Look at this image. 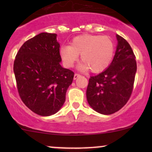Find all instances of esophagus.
Returning <instances> with one entry per match:
<instances>
[{"mask_svg": "<svg viewBox=\"0 0 152 152\" xmlns=\"http://www.w3.org/2000/svg\"><path fill=\"white\" fill-rule=\"evenodd\" d=\"M80 76H81V75H80V74H74V80L77 79V78H78V77H80Z\"/></svg>", "mask_w": 152, "mask_h": 152, "instance_id": "34e87169", "label": "esophagus"}]
</instances>
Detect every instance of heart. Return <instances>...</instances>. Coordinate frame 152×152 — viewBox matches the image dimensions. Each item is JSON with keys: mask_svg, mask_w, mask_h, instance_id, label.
Returning a JSON list of instances; mask_svg holds the SVG:
<instances>
[{"mask_svg": "<svg viewBox=\"0 0 152 152\" xmlns=\"http://www.w3.org/2000/svg\"><path fill=\"white\" fill-rule=\"evenodd\" d=\"M59 53L66 67H72L81 54L83 62L80 69L99 73L106 70L112 61L114 45L108 36L85 34L73 38L70 46H62Z\"/></svg>", "mask_w": 152, "mask_h": 152, "instance_id": "heart-1", "label": "heart"}]
</instances>
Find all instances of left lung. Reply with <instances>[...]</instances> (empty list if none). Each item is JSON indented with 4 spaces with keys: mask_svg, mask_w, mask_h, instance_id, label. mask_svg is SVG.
I'll return each mask as SVG.
<instances>
[{
    "mask_svg": "<svg viewBox=\"0 0 152 152\" xmlns=\"http://www.w3.org/2000/svg\"><path fill=\"white\" fill-rule=\"evenodd\" d=\"M114 57L105 71L91 76L86 89L88 104L94 111L109 115L118 111L129 99L137 72V61L132 47L116 35Z\"/></svg>",
    "mask_w": 152,
    "mask_h": 152,
    "instance_id": "left-lung-1",
    "label": "left lung"
}]
</instances>
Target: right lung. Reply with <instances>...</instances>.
Wrapping results in <instances>:
<instances>
[{
	"label": "right lung",
	"instance_id": "right-lung-1",
	"mask_svg": "<svg viewBox=\"0 0 152 152\" xmlns=\"http://www.w3.org/2000/svg\"><path fill=\"white\" fill-rule=\"evenodd\" d=\"M56 36L41 33L28 40L19 49L13 64L20 99L33 112L43 116L60 110L74 79V73L61 66Z\"/></svg>",
	"mask_w": 152,
	"mask_h": 152
}]
</instances>
